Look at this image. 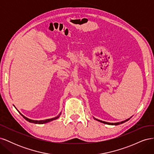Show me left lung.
I'll list each match as a JSON object with an SVG mask.
<instances>
[{
    "label": "left lung",
    "mask_w": 154,
    "mask_h": 154,
    "mask_svg": "<svg viewBox=\"0 0 154 154\" xmlns=\"http://www.w3.org/2000/svg\"><path fill=\"white\" fill-rule=\"evenodd\" d=\"M95 119H96L97 121H98V122H101V123H105V124H107V125H120V124H122L126 122H127L128 120H129V119L125 120V121H123V122H119V123H108V122H103V121H101V120H99V119H97L96 118H94Z\"/></svg>",
    "instance_id": "obj_1"
}]
</instances>
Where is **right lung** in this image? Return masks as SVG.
<instances>
[{
	"mask_svg": "<svg viewBox=\"0 0 154 154\" xmlns=\"http://www.w3.org/2000/svg\"><path fill=\"white\" fill-rule=\"evenodd\" d=\"M20 114H21V116H22L23 118H24L26 120H27V122H30V123H35V124H44V123H48V122H51V121H53V120H55V119H58V118H59V116H60V115L59 116H58L57 117H55V118H51V119H45V120H40V121H36V120H32V119H28L27 118H26V117H25L24 116H23L20 112H19Z\"/></svg>",
	"mask_w": 154,
	"mask_h": 154,
	"instance_id": "add662e5",
	"label": "right lung"
}]
</instances>
